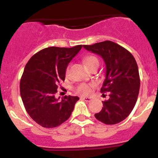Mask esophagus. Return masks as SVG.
I'll use <instances>...</instances> for the list:
<instances>
[{"label":"esophagus","instance_id":"1","mask_svg":"<svg viewBox=\"0 0 158 158\" xmlns=\"http://www.w3.org/2000/svg\"><path fill=\"white\" fill-rule=\"evenodd\" d=\"M81 99L84 100V101H85V102H90V101H92V98H89V97H82V98H81Z\"/></svg>","mask_w":158,"mask_h":158}]
</instances>
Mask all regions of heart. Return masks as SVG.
Returning a JSON list of instances; mask_svg holds the SVG:
<instances>
[{
	"label": "heart",
	"instance_id": "heart-1",
	"mask_svg": "<svg viewBox=\"0 0 158 158\" xmlns=\"http://www.w3.org/2000/svg\"><path fill=\"white\" fill-rule=\"evenodd\" d=\"M83 62L84 63H85V66L88 68L91 66V65L94 64V63H98V59H97L95 56H94L89 55L84 58ZM92 85H89V84H85V83L79 84V85L76 88V92L79 94V95L86 96V95H90L91 92H92Z\"/></svg>",
	"mask_w": 158,
	"mask_h": 158
}]
</instances>
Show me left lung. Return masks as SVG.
Returning <instances> with one entry per match:
<instances>
[{
	"mask_svg": "<svg viewBox=\"0 0 158 158\" xmlns=\"http://www.w3.org/2000/svg\"><path fill=\"white\" fill-rule=\"evenodd\" d=\"M83 47L102 56L106 66L101 92H109V98L102 102V109L95 117L106 125L119 123L131 112L139 93V72L135 59L126 49L112 41Z\"/></svg>",
	"mask_w": 158,
	"mask_h": 158,
	"instance_id": "left-lung-1",
	"label": "left lung"
}]
</instances>
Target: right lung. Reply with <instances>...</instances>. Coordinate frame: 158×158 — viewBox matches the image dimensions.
I'll use <instances>...</instances> for the list:
<instances>
[{"label": "right lung", "mask_w": 158, "mask_h": 158, "mask_svg": "<svg viewBox=\"0 0 158 158\" xmlns=\"http://www.w3.org/2000/svg\"><path fill=\"white\" fill-rule=\"evenodd\" d=\"M82 47H47L27 63L20 79V95L27 112L42 127L55 128L66 122L79 99L66 95L59 101L55 94L58 84L65 80L68 65Z\"/></svg>", "instance_id": "add662e5"}]
</instances>
